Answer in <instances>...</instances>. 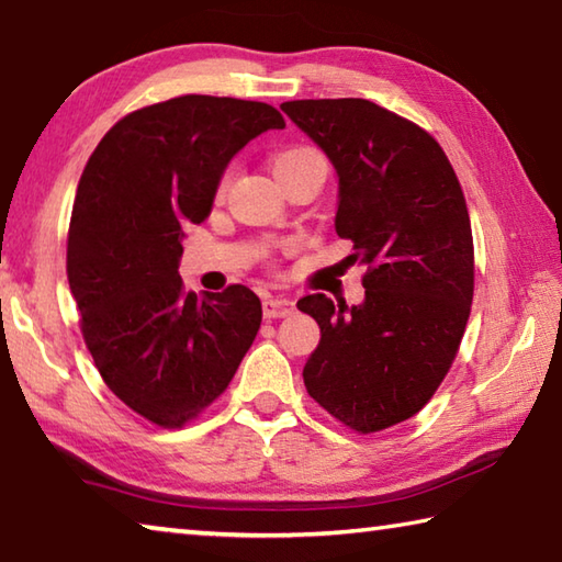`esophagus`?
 <instances>
[{"instance_id":"esophagus-1","label":"esophagus","mask_w":562,"mask_h":562,"mask_svg":"<svg viewBox=\"0 0 562 562\" xmlns=\"http://www.w3.org/2000/svg\"><path fill=\"white\" fill-rule=\"evenodd\" d=\"M296 311V303L286 296H266L263 299V316L266 318H286Z\"/></svg>"}]
</instances>
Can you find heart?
Returning <instances> with one entry per match:
<instances>
[{"instance_id": "heart-1", "label": "heart", "mask_w": 562, "mask_h": 562, "mask_svg": "<svg viewBox=\"0 0 562 562\" xmlns=\"http://www.w3.org/2000/svg\"><path fill=\"white\" fill-rule=\"evenodd\" d=\"M301 170H318V172L326 175L328 162H326V157H323L321 150H316V147H308V145L286 147V150H281L279 155L273 157V175L279 177V182L283 180V177H289L293 172H301ZM226 184H229V172L222 177L220 194H224Z\"/></svg>"}]
</instances>
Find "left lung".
Returning a JSON list of instances; mask_svg holds the SVG:
<instances>
[{"instance_id":"8db88e82","label":"left lung","mask_w":562,"mask_h":562,"mask_svg":"<svg viewBox=\"0 0 562 562\" xmlns=\"http://www.w3.org/2000/svg\"><path fill=\"white\" fill-rule=\"evenodd\" d=\"M338 175L336 232L368 266L366 299L299 301L321 342L303 368L308 395L370 435L415 417L464 336L474 299L467 200L445 150L419 125L366 98L281 105Z\"/></svg>"}]
</instances>
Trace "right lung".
I'll use <instances>...</instances> for the list:
<instances>
[{
    "instance_id": "right-lung-1",
    "label": "right lung",
    "mask_w": 562,
    "mask_h": 562,
    "mask_svg": "<svg viewBox=\"0 0 562 562\" xmlns=\"http://www.w3.org/2000/svg\"><path fill=\"white\" fill-rule=\"evenodd\" d=\"M283 115L256 101L180 95L117 121L88 160L68 229V286L117 400L182 427L222 395L261 326L251 289H182L184 229L212 212L241 147Z\"/></svg>"
}]
</instances>
